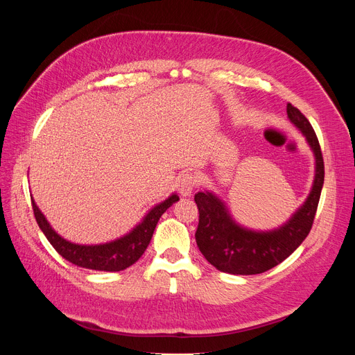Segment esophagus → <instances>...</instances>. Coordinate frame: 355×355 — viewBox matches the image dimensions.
<instances>
[{"instance_id": "obj_1", "label": "esophagus", "mask_w": 355, "mask_h": 355, "mask_svg": "<svg viewBox=\"0 0 355 355\" xmlns=\"http://www.w3.org/2000/svg\"><path fill=\"white\" fill-rule=\"evenodd\" d=\"M196 182H198V178H196L195 174H192V173L182 174L178 178V185H177L180 193L182 196H189L193 192V189L196 187Z\"/></svg>"}]
</instances>
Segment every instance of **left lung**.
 <instances>
[{"label": "left lung", "mask_w": 355, "mask_h": 355, "mask_svg": "<svg viewBox=\"0 0 355 355\" xmlns=\"http://www.w3.org/2000/svg\"><path fill=\"white\" fill-rule=\"evenodd\" d=\"M289 121L303 133L313 150L316 174L308 199L281 227L270 232H254L239 226L223 202L212 192L195 193L199 223L195 233L196 244L204 257L219 271L234 275L266 272L285 259L309 234L318 211L324 181V163L318 136L297 108L286 105Z\"/></svg>", "instance_id": "left-lung-1"}]
</instances>
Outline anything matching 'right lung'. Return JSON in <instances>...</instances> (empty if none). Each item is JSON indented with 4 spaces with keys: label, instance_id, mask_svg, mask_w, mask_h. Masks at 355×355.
<instances>
[{
    "label": "right lung",
    "instance_id": "1",
    "mask_svg": "<svg viewBox=\"0 0 355 355\" xmlns=\"http://www.w3.org/2000/svg\"><path fill=\"white\" fill-rule=\"evenodd\" d=\"M178 199L180 198L175 193H173L168 199H166L162 204L151 209L144 216V219L126 236L105 244L95 245H84L67 241L49 225L43 214L36 207L33 198L32 208L40 230L63 259L81 268L112 272L122 271L130 267L141 257L151 240V236H153L159 219Z\"/></svg>",
    "mask_w": 355,
    "mask_h": 355
}]
</instances>
